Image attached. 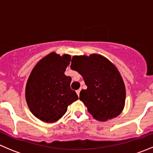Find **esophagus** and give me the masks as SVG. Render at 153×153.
I'll return each mask as SVG.
<instances>
[{"instance_id":"1","label":"esophagus","mask_w":153,"mask_h":153,"mask_svg":"<svg viewBox=\"0 0 153 153\" xmlns=\"http://www.w3.org/2000/svg\"><path fill=\"white\" fill-rule=\"evenodd\" d=\"M80 91H81V89H79V90H77L76 91V92L77 95H78V96H79V93H80Z\"/></svg>"}]
</instances>
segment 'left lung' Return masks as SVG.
<instances>
[{"instance_id": "obj_1", "label": "left lung", "mask_w": 153, "mask_h": 153, "mask_svg": "<svg viewBox=\"0 0 153 153\" xmlns=\"http://www.w3.org/2000/svg\"><path fill=\"white\" fill-rule=\"evenodd\" d=\"M71 68L85 80L87 88L81 90L79 100L92 117L106 121L120 115L125 105L126 88L114 63L100 54L74 56Z\"/></svg>"}]
</instances>
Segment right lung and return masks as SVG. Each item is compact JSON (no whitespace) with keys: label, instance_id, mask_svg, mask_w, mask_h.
I'll use <instances>...</instances> for the list:
<instances>
[{"label":"right lung","instance_id":"right-lung-1","mask_svg":"<svg viewBox=\"0 0 153 153\" xmlns=\"http://www.w3.org/2000/svg\"><path fill=\"white\" fill-rule=\"evenodd\" d=\"M71 56L52 52L42 58L29 76L25 98L32 114L41 121L54 123L67 111L70 104L79 99L70 87L71 78L65 75Z\"/></svg>","mask_w":153,"mask_h":153}]
</instances>
